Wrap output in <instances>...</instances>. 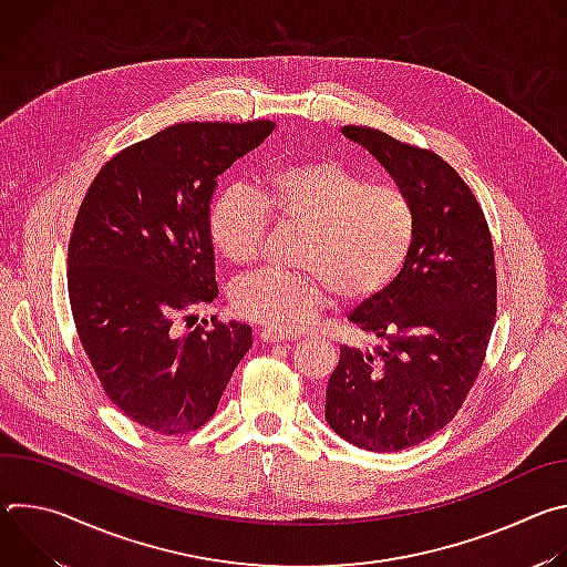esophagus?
I'll list each match as a JSON object with an SVG mask.
<instances>
[{
  "instance_id": "34e87169",
  "label": "esophagus",
  "mask_w": 567,
  "mask_h": 567,
  "mask_svg": "<svg viewBox=\"0 0 567 567\" xmlns=\"http://www.w3.org/2000/svg\"><path fill=\"white\" fill-rule=\"evenodd\" d=\"M260 339L265 343H287V341H296L298 334H280V332H274V330H262Z\"/></svg>"
}]
</instances>
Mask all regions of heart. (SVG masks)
Here are the masks:
<instances>
[{"label": "heart", "instance_id": "heart-1", "mask_svg": "<svg viewBox=\"0 0 567 567\" xmlns=\"http://www.w3.org/2000/svg\"><path fill=\"white\" fill-rule=\"evenodd\" d=\"M307 226L300 262L309 271L258 269L235 287L237 311L280 334H293L339 300L361 302L383 291L406 262L417 215L409 193L370 179L332 156L274 168L256 190H226L210 208L208 235L233 267L258 260L269 226Z\"/></svg>", "mask_w": 567, "mask_h": 567}]
</instances>
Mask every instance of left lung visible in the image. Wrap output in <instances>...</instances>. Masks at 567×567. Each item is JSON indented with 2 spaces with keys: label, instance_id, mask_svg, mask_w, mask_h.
<instances>
[{
  "label": "left lung",
  "instance_id": "left-lung-1",
  "mask_svg": "<svg viewBox=\"0 0 567 567\" xmlns=\"http://www.w3.org/2000/svg\"><path fill=\"white\" fill-rule=\"evenodd\" d=\"M415 204L417 228L396 278L350 313L385 341L341 348L326 390V420L350 444L390 453L442 431L487 354L496 320L492 233L464 179L431 152L374 127L346 125Z\"/></svg>",
  "mask_w": 567,
  "mask_h": 567
}]
</instances>
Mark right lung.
I'll use <instances>...</instances> for the list:
<instances>
[{"instance_id":"add662e5","label":"right lung","mask_w":567,"mask_h":567,"mask_svg":"<svg viewBox=\"0 0 567 567\" xmlns=\"http://www.w3.org/2000/svg\"><path fill=\"white\" fill-rule=\"evenodd\" d=\"M274 127L177 123L112 156L80 204L66 258L80 343L116 409L158 435L204 426L251 348L237 320H204L184 337L175 322L217 298V177Z\"/></svg>"}]
</instances>
